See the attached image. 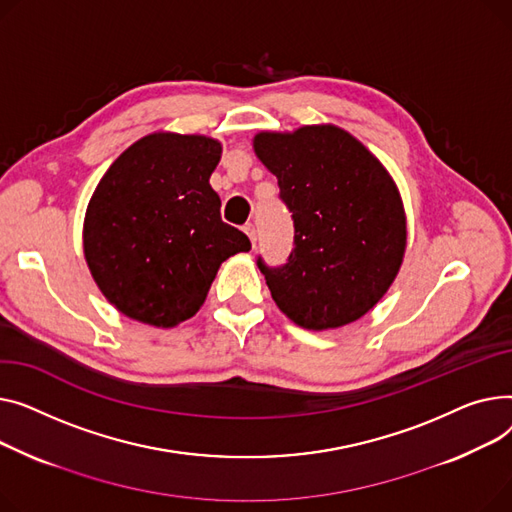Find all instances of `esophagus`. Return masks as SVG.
Wrapping results in <instances>:
<instances>
[{"label":"esophagus","mask_w":512,"mask_h":512,"mask_svg":"<svg viewBox=\"0 0 512 512\" xmlns=\"http://www.w3.org/2000/svg\"><path fill=\"white\" fill-rule=\"evenodd\" d=\"M244 231H246V235L250 237L252 246H256V227H254V223H248V225H244Z\"/></svg>","instance_id":"1"}]
</instances>
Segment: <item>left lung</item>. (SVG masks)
Segmentation results:
<instances>
[{
    "label": "left lung",
    "mask_w": 512,
    "mask_h": 512,
    "mask_svg": "<svg viewBox=\"0 0 512 512\" xmlns=\"http://www.w3.org/2000/svg\"><path fill=\"white\" fill-rule=\"evenodd\" d=\"M254 150L277 175L293 219L287 262L256 260L277 306L310 330L362 318L395 281L407 244L403 202L388 171L335 126L262 132Z\"/></svg>",
    "instance_id": "1"
}]
</instances>
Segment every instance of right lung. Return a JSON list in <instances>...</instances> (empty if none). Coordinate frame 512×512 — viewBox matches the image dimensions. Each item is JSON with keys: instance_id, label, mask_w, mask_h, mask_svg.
I'll use <instances>...</instances> for the list:
<instances>
[{"instance_id": "1", "label": "right lung", "mask_w": 512, "mask_h": 512, "mask_svg": "<svg viewBox=\"0 0 512 512\" xmlns=\"http://www.w3.org/2000/svg\"><path fill=\"white\" fill-rule=\"evenodd\" d=\"M219 159L213 138L150 134L103 175L86 210L84 256L122 314L163 328L188 320L221 262L252 248L221 219L208 184Z\"/></svg>"}]
</instances>
